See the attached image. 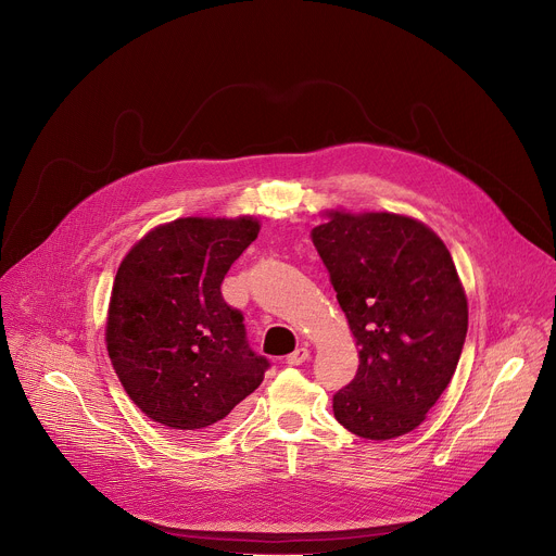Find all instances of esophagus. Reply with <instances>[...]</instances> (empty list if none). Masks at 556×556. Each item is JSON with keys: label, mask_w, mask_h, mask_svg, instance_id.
Returning <instances> with one entry per match:
<instances>
[{"label": "esophagus", "mask_w": 556, "mask_h": 556, "mask_svg": "<svg viewBox=\"0 0 556 556\" xmlns=\"http://www.w3.org/2000/svg\"><path fill=\"white\" fill-rule=\"evenodd\" d=\"M309 358V350L307 348H296L290 356H288V365H301Z\"/></svg>", "instance_id": "1"}]
</instances>
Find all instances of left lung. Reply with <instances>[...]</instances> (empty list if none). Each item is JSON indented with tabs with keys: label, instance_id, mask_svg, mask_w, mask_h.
Returning <instances> with one entry per match:
<instances>
[{
	"label": "left lung",
	"instance_id": "8db88e82",
	"mask_svg": "<svg viewBox=\"0 0 556 556\" xmlns=\"http://www.w3.org/2000/svg\"><path fill=\"white\" fill-rule=\"evenodd\" d=\"M326 215L312 244L358 345V371L334 393V418L367 440L405 435L455 374L468 330L462 281L444 242L414 217Z\"/></svg>",
	"mask_w": 556,
	"mask_h": 556
}]
</instances>
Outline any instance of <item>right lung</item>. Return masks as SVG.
<instances>
[{"instance_id": "right-lung-1", "label": "right lung", "mask_w": 556, "mask_h": 556, "mask_svg": "<svg viewBox=\"0 0 556 556\" xmlns=\"http://www.w3.org/2000/svg\"><path fill=\"white\" fill-rule=\"evenodd\" d=\"M257 232L249 215L180 217L149 230L118 266L105 326L112 367L134 405L180 435L224 427L270 367L219 290Z\"/></svg>"}]
</instances>
